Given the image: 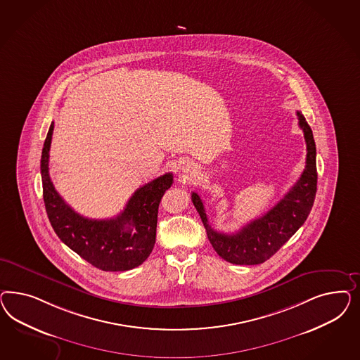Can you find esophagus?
Segmentation results:
<instances>
[{"label":"esophagus","mask_w":360,"mask_h":360,"mask_svg":"<svg viewBox=\"0 0 360 360\" xmlns=\"http://www.w3.org/2000/svg\"><path fill=\"white\" fill-rule=\"evenodd\" d=\"M184 170H185V173H190V175L194 173V167H190V166H186Z\"/></svg>","instance_id":"1"}]
</instances>
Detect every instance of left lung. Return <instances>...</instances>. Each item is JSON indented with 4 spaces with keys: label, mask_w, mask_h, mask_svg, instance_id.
Instances as JSON below:
<instances>
[{
    "label": "left lung",
    "mask_w": 360,
    "mask_h": 360,
    "mask_svg": "<svg viewBox=\"0 0 360 360\" xmlns=\"http://www.w3.org/2000/svg\"><path fill=\"white\" fill-rule=\"evenodd\" d=\"M297 117L306 141L305 169L295 185L266 214L252 220L236 233H221L208 224L202 198L196 193L191 194V200L203 221L212 248L226 262L238 265H256L266 262L295 235L311 211L318 178L316 142L304 115L297 110Z\"/></svg>",
    "instance_id": "8db88e82"
}]
</instances>
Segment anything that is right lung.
Returning <instances> with one entry per match:
<instances>
[{"label": "right lung", "mask_w": 360, "mask_h": 360, "mask_svg": "<svg viewBox=\"0 0 360 360\" xmlns=\"http://www.w3.org/2000/svg\"><path fill=\"white\" fill-rule=\"evenodd\" d=\"M51 122L41 158L44 207L58 238L86 262L105 272L129 271L145 262L155 243L158 206L165 191L173 185L166 173L137 188L127 207L116 218L88 219L70 207L58 194L49 173Z\"/></svg>", "instance_id": "obj_1"}]
</instances>
